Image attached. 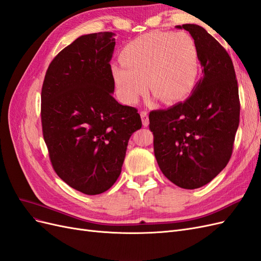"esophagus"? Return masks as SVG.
<instances>
[{
  "label": "esophagus",
  "mask_w": 261,
  "mask_h": 261,
  "mask_svg": "<svg viewBox=\"0 0 261 261\" xmlns=\"http://www.w3.org/2000/svg\"><path fill=\"white\" fill-rule=\"evenodd\" d=\"M140 116H141V121H143L144 126L149 125V117H148V112L147 111H140Z\"/></svg>",
  "instance_id": "esophagus-1"
}]
</instances>
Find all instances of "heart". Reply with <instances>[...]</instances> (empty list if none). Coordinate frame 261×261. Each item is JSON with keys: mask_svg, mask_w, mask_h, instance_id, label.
<instances>
[{"mask_svg": "<svg viewBox=\"0 0 261 261\" xmlns=\"http://www.w3.org/2000/svg\"><path fill=\"white\" fill-rule=\"evenodd\" d=\"M121 64H113L111 76L117 96L134 105L150 92L165 102L186 98L199 74V54L194 38L187 33L152 31L126 44Z\"/></svg>", "mask_w": 261, "mask_h": 261, "instance_id": "obj_1", "label": "heart"}]
</instances>
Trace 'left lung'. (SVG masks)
<instances>
[{
    "instance_id": "8db88e82",
    "label": "left lung",
    "mask_w": 261,
    "mask_h": 261,
    "mask_svg": "<svg viewBox=\"0 0 261 261\" xmlns=\"http://www.w3.org/2000/svg\"><path fill=\"white\" fill-rule=\"evenodd\" d=\"M196 41L202 77L184 102L149 114L153 150L165 177L178 187L208 184L231 159L240 124L239 86L233 62L206 29L185 23Z\"/></svg>"
}]
</instances>
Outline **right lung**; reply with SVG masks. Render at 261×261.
<instances>
[{"label": "right lung", "mask_w": 261, "mask_h": 261, "mask_svg": "<svg viewBox=\"0 0 261 261\" xmlns=\"http://www.w3.org/2000/svg\"><path fill=\"white\" fill-rule=\"evenodd\" d=\"M114 34L85 35L55 57L41 90V124L55 173L86 195L105 193L118 178L134 132L136 108L113 98L110 61Z\"/></svg>", "instance_id": "1"}]
</instances>
